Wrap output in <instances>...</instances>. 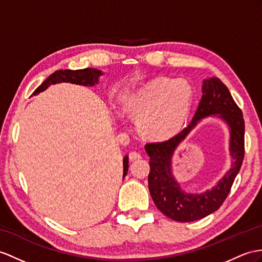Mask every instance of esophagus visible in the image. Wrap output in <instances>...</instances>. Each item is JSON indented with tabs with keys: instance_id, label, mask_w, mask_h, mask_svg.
Wrapping results in <instances>:
<instances>
[{
	"instance_id": "obj_1",
	"label": "esophagus",
	"mask_w": 262,
	"mask_h": 262,
	"mask_svg": "<svg viewBox=\"0 0 262 262\" xmlns=\"http://www.w3.org/2000/svg\"><path fill=\"white\" fill-rule=\"evenodd\" d=\"M129 158H130V160H139V159H141V156H140V153H138V152H130L129 153Z\"/></svg>"
}]
</instances>
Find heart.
Returning <instances> with one entry per match:
<instances>
[{
    "label": "heart",
    "mask_w": 262,
    "mask_h": 262,
    "mask_svg": "<svg viewBox=\"0 0 262 262\" xmlns=\"http://www.w3.org/2000/svg\"><path fill=\"white\" fill-rule=\"evenodd\" d=\"M192 97L188 81L159 78L137 93L130 111L145 138L165 140L173 137L186 123Z\"/></svg>",
    "instance_id": "obj_1"
}]
</instances>
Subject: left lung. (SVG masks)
Listing matches in <instances>:
<instances>
[{
    "instance_id": "obj_1",
    "label": "left lung",
    "mask_w": 262,
    "mask_h": 262,
    "mask_svg": "<svg viewBox=\"0 0 262 262\" xmlns=\"http://www.w3.org/2000/svg\"><path fill=\"white\" fill-rule=\"evenodd\" d=\"M215 115L231 129L229 150L234 159L232 168L211 190L202 194H187L171 174L170 160L176 146L201 118ZM150 157L149 191L157 208L168 218L190 222L205 218L218 210L228 196L245 157V121L240 107L228 88L218 78L203 80L202 98L190 124L174 137L162 142L145 144Z\"/></svg>"
}]
</instances>
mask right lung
<instances>
[{"mask_svg":"<svg viewBox=\"0 0 262 262\" xmlns=\"http://www.w3.org/2000/svg\"><path fill=\"white\" fill-rule=\"evenodd\" d=\"M103 74L100 70L86 68L83 70H59L54 73L51 74L49 78L44 81L42 84L33 92L34 95L37 93L43 92L51 84H56L61 82H70L73 84L84 85V86H93L99 83V78ZM127 168H129V157L125 156L123 159V178L127 173Z\"/></svg>","mask_w":262,"mask_h":262,"instance_id":"right-lung-1","label":"right lung"}]
</instances>
